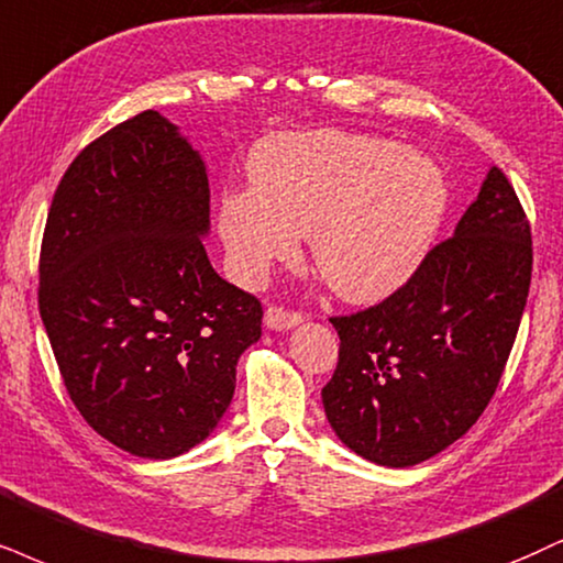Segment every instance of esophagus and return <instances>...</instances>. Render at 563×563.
Returning a JSON list of instances; mask_svg holds the SVG:
<instances>
[{
    "label": "esophagus",
    "instance_id": "obj_1",
    "mask_svg": "<svg viewBox=\"0 0 563 563\" xmlns=\"http://www.w3.org/2000/svg\"><path fill=\"white\" fill-rule=\"evenodd\" d=\"M263 323H266L268 331H289L295 329V325L302 323V316L300 313H289V310L284 308H271L266 310V316H263Z\"/></svg>",
    "mask_w": 563,
    "mask_h": 563
}]
</instances>
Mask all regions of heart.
<instances>
[{
	"label": "heart",
	"instance_id": "obj_1",
	"mask_svg": "<svg viewBox=\"0 0 563 563\" xmlns=\"http://www.w3.org/2000/svg\"><path fill=\"white\" fill-rule=\"evenodd\" d=\"M253 192L221 200L234 279L255 284L310 238L318 274L346 302L376 305L412 282L449 213L433 158L371 135L321 130L261 143Z\"/></svg>",
	"mask_w": 563,
	"mask_h": 563
}]
</instances>
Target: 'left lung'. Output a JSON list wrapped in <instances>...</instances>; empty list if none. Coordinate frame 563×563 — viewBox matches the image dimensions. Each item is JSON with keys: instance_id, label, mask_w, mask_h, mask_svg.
Listing matches in <instances>:
<instances>
[{"instance_id": "obj_1", "label": "left lung", "mask_w": 563, "mask_h": 563, "mask_svg": "<svg viewBox=\"0 0 563 563\" xmlns=\"http://www.w3.org/2000/svg\"><path fill=\"white\" fill-rule=\"evenodd\" d=\"M530 274V224L490 166L451 240L407 287L331 318L342 344L321 397L336 439L380 467H412L462 439L501 380Z\"/></svg>"}]
</instances>
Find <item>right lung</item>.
Segmentation results:
<instances>
[{
    "label": "right lung",
    "instance_id": "obj_1",
    "mask_svg": "<svg viewBox=\"0 0 563 563\" xmlns=\"http://www.w3.org/2000/svg\"><path fill=\"white\" fill-rule=\"evenodd\" d=\"M208 200L200 151L148 109L82 148L48 208L38 310L69 399L143 460L213 433L261 339V302L206 255Z\"/></svg>",
    "mask_w": 563,
    "mask_h": 563
}]
</instances>
